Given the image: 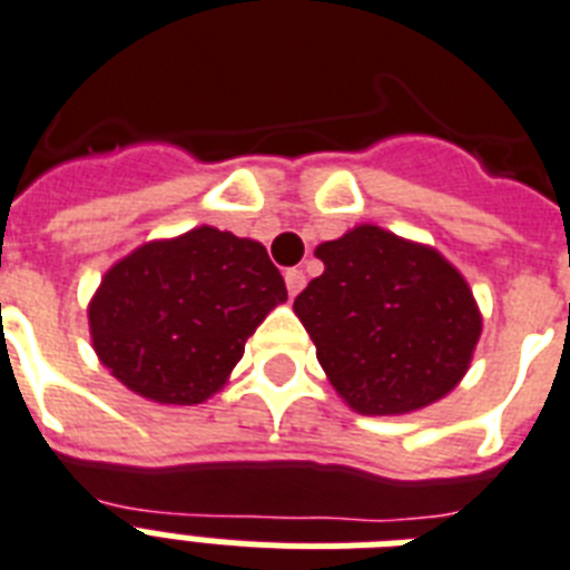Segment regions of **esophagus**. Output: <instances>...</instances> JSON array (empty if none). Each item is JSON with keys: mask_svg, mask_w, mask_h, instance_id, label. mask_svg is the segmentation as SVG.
Listing matches in <instances>:
<instances>
[{"mask_svg": "<svg viewBox=\"0 0 570 570\" xmlns=\"http://www.w3.org/2000/svg\"><path fill=\"white\" fill-rule=\"evenodd\" d=\"M286 281V289H289V295H298L301 289H304V284H307V277H304V272L301 269H289L284 275Z\"/></svg>", "mask_w": 570, "mask_h": 570, "instance_id": "34e87169", "label": "esophagus"}]
</instances>
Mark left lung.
Listing matches in <instances>:
<instances>
[{"mask_svg":"<svg viewBox=\"0 0 570 570\" xmlns=\"http://www.w3.org/2000/svg\"><path fill=\"white\" fill-rule=\"evenodd\" d=\"M316 257L325 272L293 307L351 410L413 413L462 381L483 318L436 248L360 225L318 245Z\"/></svg>","mask_w":570,"mask_h":570,"instance_id":"1","label":"left lung"}]
</instances>
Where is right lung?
Wrapping results in <instances>:
<instances>
[{"instance_id": "1", "label": "right lung", "mask_w": 570, "mask_h": 570, "mask_svg": "<svg viewBox=\"0 0 570 570\" xmlns=\"http://www.w3.org/2000/svg\"><path fill=\"white\" fill-rule=\"evenodd\" d=\"M284 301V277L261 243L202 225L110 266L87 316L92 348L119 383L189 406L225 386L245 340Z\"/></svg>"}]
</instances>
